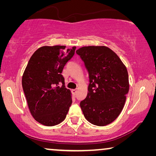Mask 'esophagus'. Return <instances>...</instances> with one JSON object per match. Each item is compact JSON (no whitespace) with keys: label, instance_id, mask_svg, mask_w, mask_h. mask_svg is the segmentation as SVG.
Masks as SVG:
<instances>
[{"label":"esophagus","instance_id":"34e87169","mask_svg":"<svg viewBox=\"0 0 156 156\" xmlns=\"http://www.w3.org/2000/svg\"><path fill=\"white\" fill-rule=\"evenodd\" d=\"M76 92H77V90H76V89H73V90H72V94H73L74 96L76 94Z\"/></svg>","mask_w":156,"mask_h":156}]
</instances>
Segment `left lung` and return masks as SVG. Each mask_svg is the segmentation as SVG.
Returning a JSON list of instances; mask_svg holds the SVG:
<instances>
[{"label":"left lung","instance_id":"left-lung-1","mask_svg":"<svg viewBox=\"0 0 156 156\" xmlns=\"http://www.w3.org/2000/svg\"><path fill=\"white\" fill-rule=\"evenodd\" d=\"M76 52L89 72L88 94L80 102L85 119L99 126L109 124L120 114L129 92L126 67L106 46L82 47Z\"/></svg>","mask_w":156,"mask_h":156}]
</instances>
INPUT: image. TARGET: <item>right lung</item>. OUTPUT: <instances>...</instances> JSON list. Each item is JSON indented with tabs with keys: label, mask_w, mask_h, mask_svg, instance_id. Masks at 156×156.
I'll return each mask as SVG.
<instances>
[{
	"label": "right lung",
	"mask_w": 156,
	"mask_h": 156,
	"mask_svg": "<svg viewBox=\"0 0 156 156\" xmlns=\"http://www.w3.org/2000/svg\"><path fill=\"white\" fill-rule=\"evenodd\" d=\"M65 48L55 45L37 49L23 75L22 86L30 112L37 122L48 126L65 120L72 103L71 91L65 86L62 72L74 56L76 47Z\"/></svg>",
	"instance_id": "obj_1"
}]
</instances>
